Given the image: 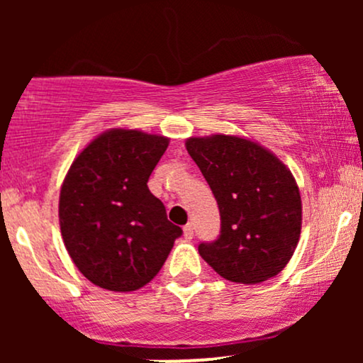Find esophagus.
Wrapping results in <instances>:
<instances>
[{"instance_id": "esophagus-1", "label": "esophagus", "mask_w": 363, "mask_h": 363, "mask_svg": "<svg viewBox=\"0 0 363 363\" xmlns=\"http://www.w3.org/2000/svg\"><path fill=\"white\" fill-rule=\"evenodd\" d=\"M193 235H194L193 223H187L184 227V237H186V239H193Z\"/></svg>"}]
</instances>
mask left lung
<instances>
[{
  "instance_id": "1",
  "label": "left lung",
  "mask_w": 363,
  "mask_h": 363,
  "mask_svg": "<svg viewBox=\"0 0 363 363\" xmlns=\"http://www.w3.org/2000/svg\"><path fill=\"white\" fill-rule=\"evenodd\" d=\"M187 153L220 210V235L198 251L225 280L261 283L277 277L297 247L302 201L285 165L254 141L215 135L189 138Z\"/></svg>"
}]
</instances>
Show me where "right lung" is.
<instances>
[{
    "label": "right lung",
    "instance_id": "1",
    "mask_svg": "<svg viewBox=\"0 0 363 363\" xmlns=\"http://www.w3.org/2000/svg\"><path fill=\"white\" fill-rule=\"evenodd\" d=\"M167 147L164 136L111 129L69 167L60 196L61 235L94 285L112 291L141 289L182 235L147 186Z\"/></svg>",
    "mask_w": 363,
    "mask_h": 363
}]
</instances>
